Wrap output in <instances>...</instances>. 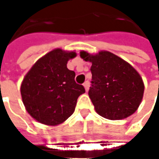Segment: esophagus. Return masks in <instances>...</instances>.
Instances as JSON below:
<instances>
[{
  "label": "esophagus",
  "mask_w": 159,
  "mask_h": 159,
  "mask_svg": "<svg viewBox=\"0 0 159 159\" xmlns=\"http://www.w3.org/2000/svg\"><path fill=\"white\" fill-rule=\"evenodd\" d=\"M89 85H90V84H89V82L88 81H85L84 83V89H85V91L87 92L88 91V89H89Z\"/></svg>",
  "instance_id": "34e87169"
}]
</instances>
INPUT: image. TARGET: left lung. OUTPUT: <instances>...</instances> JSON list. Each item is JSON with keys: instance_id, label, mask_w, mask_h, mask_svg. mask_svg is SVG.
<instances>
[{"instance_id": "1", "label": "left lung", "mask_w": 159, "mask_h": 159, "mask_svg": "<svg viewBox=\"0 0 159 159\" xmlns=\"http://www.w3.org/2000/svg\"><path fill=\"white\" fill-rule=\"evenodd\" d=\"M80 57L92 63V87L88 94L95 112L109 120H121L133 115L145 90L137 70L108 51L94 54L81 51Z\"/></svg>"}]
</instances>
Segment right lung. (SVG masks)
<instances>
[{
  "label": "right lung",
  "instance_id": "1",
  "mask_svg": "<svg viewBox=\"0 0 159 159\" xmlns=\"http://www.w3.org/2000/svg\"><path fill=\"white\" fill-rule=\"evenodd\" d=\"M75 56V51L53 49L38 59L25 75L21 84L22 103L39 123L54 126L75 112L77 98L85 92L75 83V73L67 68V62Z\"/></svg>",
  "mask_w": 159,
  "mask_h": 159
}]
</instances>
